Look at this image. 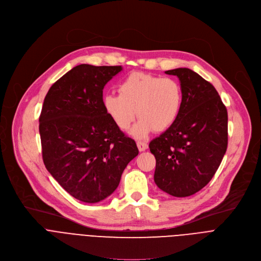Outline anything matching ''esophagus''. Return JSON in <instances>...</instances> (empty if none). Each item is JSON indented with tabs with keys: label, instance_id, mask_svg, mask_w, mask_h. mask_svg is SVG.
I'll list each match as a JSON object with an SVG mask.
<instances>
[{
	"label": "esophagus",
	"instance_id": "obj_1",
	"mask_svg": "<svg viewBox=\"0 0 261 261\" xmlns=\"http://www.w3.org/2000/svg\"><path fill=\"white\" fill-rule=\"evenodd\" d=\"M137 146H138V148H139L140 151H144L145 149H147L148 144H147V142H145V141H138V142H137Z\"/></svg>",
	"mask_w": 261,
	"mask_h": 261
}]
</instances>
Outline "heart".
Listing matches in <instances>:
<instances>
[{
  "label": "heart",
  "instance_id": "obj_1",
  "mask_svg": "<svg viewBox=\"0 0 261 261\" xmlns=\"http://www.w3.org/2000/svg\"><path fill=\"white\" fill-rule=\"evenodd\" d=\"M118 94L103 98V109L115 125L126 130L137 116L132 129L137 139L152 130L164 132L174 124L183 106V90L176 79L135 72L118 86Z\"/></svg>",
  "mask_w": 261,
  "mask_h": 261
}]
</instances>
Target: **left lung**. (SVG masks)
Instances as JSON below:
<instances>
[{"instance_id":"1","label":"left lung","mask_w":261,"mask_h":261,"mask_svg":"<svg viewBox=\"0 0 261 261\" xmlns=\"http://www.w3.org/2000/svg\"><path fill=\"white\" fill-rule=\"evenodd\" d=\"M165 73L177 76L183 106L174 124L149 143L153 178L164 192L185 197L204 188L219 167L228 146V113L215 88L194 71Z\"/></svg>"}]
</instances>
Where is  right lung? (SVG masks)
<instances>
[{"label":"right lung","instance_id":"obj_1","mask_svg":"<svg viewBox=\"0 0 261 261\" xmlns=\"http://www.w3.org/2000/svg\"><path fill=\"white\" fill-rule=\"evenodd\" d=\"M120 71L121 66L74 67L52 85L39 116L47 170L84 203L110 196L139 153L103 109V88Z\"/></svg>","mask_w":261,"mask_h":261}]
</instances>
